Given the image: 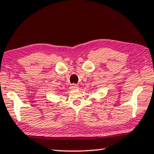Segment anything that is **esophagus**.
<instances>
[{
	"instance_id": "obj_1",
	"label": "esophagus",
	"mask_w": 154,
	"mask_h": 154,
	"mask_svg": "<svg viewBox=\"0 0 154 154\" xmlns=\"http://www.w3.org/2000/svg\"><path fill=\"white\" fill-rule=\"evenodd\" d=\"M78 88V85H76V84H72V85H71L70 86V89L72 90H75V89Z\"/></svg>"
}]
</instances>
